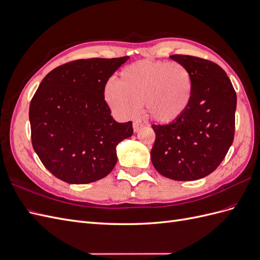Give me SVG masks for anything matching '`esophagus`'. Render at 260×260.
I'll return each instance as SVG.
<instances>
[{
    "label": "esophagus",
    "instance_id": "esophagus-1",
    "mask_svg": "<svg viewBox=\"0 0 260 260\" xmlns=\"http://www.w3.org/2000/svg\"><path fill=\"white\" fill-rule=\"evenodd\" d=\"M142 128H143V124L141 122H139V121L133 122V131L135 132H139Z\"/></svg>",
    "mask_w": 260,
    "mask_h": 260
}]
</instances>
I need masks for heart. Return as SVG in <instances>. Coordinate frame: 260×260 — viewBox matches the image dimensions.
Here are the masks:
<instances>
[{"label": "heart", "instance_id": "1", "mask_svg": "<svg viewBox=\"0 0 260 260\" xmlns=\"http://www.w3.org/2000/svg\"><path fill=\"white\" fill-rule=\"evenodd\" d=\"M193 90L190 72L179 62L138 60L121 70L117 84H106L104 99L121 118L133 117L143 104L149 119L170 124L186 113Z\"/></svg>", "mask_w": 260, "mask_h": 260}]
</instances>
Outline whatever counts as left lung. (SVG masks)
<instances>
[{
	"instance_id": "obj_1",
	"label": "left lung",
	"mask_w": 260,
	"mask_h": 260,
	"mask_svg": "<svg viewBox=\"0 0 260 260\" xmlns=\"http://www.w3.org/2000/svg\"><path fill=\"white\" fill-rule=\"evenodd\" d=\"M193 79V99L184 116L170 124H153L155 169L177 181L202 179L216 170L234 138L237 93L224 70L190 55H171Z\"/></svg>"
}]
</instances>
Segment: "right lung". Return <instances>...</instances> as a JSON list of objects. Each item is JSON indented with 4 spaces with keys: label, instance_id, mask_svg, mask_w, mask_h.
<instances>
[{
    "label": "right lung",
    "instance_id": "right-lung-1",
    "mask_svg": "<svg viewBox=\"0 0 260 260\" xmlns=\"http://www.w3.org/2000/svg\"><path fill=\"white\" fill-rule=\"evenodd\" d=\"M128 58L67 62L44 77L31 100L34 149L64 182L86 184L106 177L117 162L116 146L132 136V122H117L104 100L109 77Z\"/></svg>",
    "mask_w": 260,
    "mask_h": 260
}]
</instances>
